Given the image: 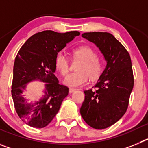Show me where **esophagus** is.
Listing matches in <instances>:
<instances>
[{
	"mask_svg": "<svg viewBox=\"0 0 148 148\" xmlns=\"http://www.w3.org/2000/svg\"><path fill=\"white\" fill-rule=\"evenodd\" d=\"M75 89H74V88H70L69 89V92H70V93H73V92H75Z\"/></svg>",
	"mask_w": 148,
	"mask_h": 148,
	"instance_id": "34e87169",
	"label": "esophagus"
}]
</instances>
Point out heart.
I'll list each match as a JSON object with an SVG mask.
<instances>
[{
	"mask_svg": "<svg viewBox=\"0 0 148 148\" xmlns=\"http://www.w3.org/2000/svg\"><path fill=\"white\" fill-rule=\"evenodd\" d=\"M73 56L82 60L77 67L78 72L70 74L64 79V84L69 87H79L88 80L95 81L100 77L102 72V63L96 56L94 49L87 45L80 46L73 50ZM56 67L61 75L65 76L69 73L70 61L64 53L60 52L56 56Z\"/></svg>",
	"mask_w": 148,
	"mask_h": 148,
	"instance_id": "b5f03b06",
	"label": "heart"
}]
</instances>
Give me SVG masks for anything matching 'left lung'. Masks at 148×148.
<instances>
[{
  "instance_id": "obj_1",
  "label": "left lung",
  "mask_w": 148,
  "mask_h": 148,
  "mask_svg": "<svg viewBox=\"0 0 148 148\" xmlns=\"http://www.w3.org/2000/svg\"><path fill=\"white\" fill-rule=\"evenodd\" d=\"M84 38L99 48L107 66L94 88L84 90L80 113L87 125L95 129L113 125L126 113L134 84L130 54L109 32H85Z\"/></svg>"
}]
</instances>
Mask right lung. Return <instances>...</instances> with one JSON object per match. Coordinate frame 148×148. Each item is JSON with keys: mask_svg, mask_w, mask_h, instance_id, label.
I'll return each mask as SVG.
<instances>
[{"mask_svg": "<svg viewBox=\"0 0 148 148\" xmlns=\"http://www.w3.org/2000/svg\"><path fill=\"white\" fill-rule=\"evenodd\" d=\"M79 35L78 31L58 33L46 30L32 35L21 47L14 64L11 92L17 114L27 125L43 128L58 113L69 88L59 84L54 75L56 56ZM33 80L46 82L44 96L38 102L28 103L22 93L25 84Z\"/></svg>", "mask_w": 148, "mask_h": 148, "instance_id": "right-lung-1", "label": "right lung"}]
</instances>
